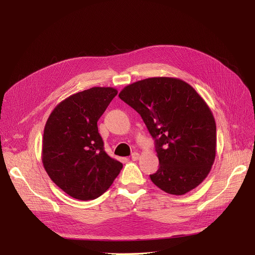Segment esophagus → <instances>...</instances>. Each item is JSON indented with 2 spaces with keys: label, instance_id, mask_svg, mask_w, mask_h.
<instances>
[{
  "label": "esophagus",
  "instance_id": "34e87169",
  "mask_svg": "<svg viewBox=\"0 0 255 255\" xmlns=\"http://www.w3.org/2000/svg\"><path fill=\"white\" fill-rule=\"evenodd\" d=\"M130 158H132L133 160H137L138 158H139V153L133 152V153H132V155H130Z\"/></svg>",
  "mask_w": 255,
  "mask_h": 255
}]
</instances>
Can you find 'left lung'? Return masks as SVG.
Masks as SVG:
<instances>
[{
  "label": "left lung",
  "mask_w": 255,
  "mask_h": 255,
  "mask_svg": "<svg viewBox=\"0 0 255 255\" xmlns=\"http://www.w3.org/2000/svg\"><path fill=\"white\" fill-rule=\"evenodd\" d=\"M119 98L141 116L155 141L159 168L151 181L176 196L201 184L216 156V123L198 92L179 79L150 78L125 87Z\"/></svg>",
  "instance_id": "1"
}]
</instances>
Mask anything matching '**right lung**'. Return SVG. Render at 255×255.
Segmentation results:
<instances>
[{"label":"right lung","instance_id":"obj_1","mask_svg":"<svg viewBox=\"0 0 255 255\" xmlns=\"http://www.w3.org/2000/svg\"><path fill=\"white\" fill-rule=\"evenodd\" d=\"M118 91L92 87L60 102L45 123L42 164L50 179L74 199L94 200L111 187L122 164L109 156L97 122Z\"/></svg>","mask_w":255,"mask_h":255}]
</instances>
